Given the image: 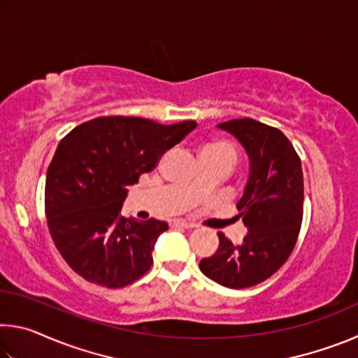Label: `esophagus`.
<instances>
[{
  "label": "esophagus",
  "instance_id": "esophagus-1",
  "mask_svg": "<svg viewBox=\"0 0 358 358\" xmlns=\"http://www.w3.org/2000/svg\"><path fill=\"white\" fill-rule=\"evenodd\" d=\"M172 226L173 227H180V229H192L194 224L187 222V221H183V220H177V221L172 222Z\"/></svg>",
  "mask_w": 358,
  "mask_h": 358
}]
</instances>
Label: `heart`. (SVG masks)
Segmentation results:
<instances>
[{
  "instance_id": "b5f03b06",
  "label": "heart",
  "mask_w": 358,
  "mask_h": 358,
  "mask_svg": "<svg viewBox=\"0 0 358 358\" xmlns=\"http://www.w3.org/2000/svg\"><path fill=\"white\" fill-rule=\"evenodd\" d=\"M220 150H222V151H230V153L235 155V153H234V148L230 147V145L224 143V142H215V143H210V145H207V147H205V148L202 150V153H205V151H220ZM192 192H194V194H197V187H196V185H192Z\"/></svg>"
}]
</instances>
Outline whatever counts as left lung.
I'll list each match as a JSON object with an SVG mask.
<instances>
[{"label":"left lung","mask_w":358,"mask_h":358,"mask_svg":"<svg viewBox=\"0 0 358 358\" xmlns=\"http://www.w3.org/2000/svg\"><path fill=\"white\" fill-rule=\"evenodd\" d=\"M245 148L250 175L238 217L248 227L240 245L217 232L220 246L201 260V271L229 289H246L265 281L289 259L303 217V172L299 155L280 129L252 118L217 124Z\"/></svg>","instance_id":"obj_1"}]
</instances>
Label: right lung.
Returning <instances> with one entry per match:
<instances>
[{
	"label": "right lung",
	"instance_id": "right-lung-1",
	"mask_svg": "<svg viewBox=\"0 0 358 358\" xmlns=\"http://www.w3.org/2000/svg\"><path fill=\"white\" fill-rule=\"evenodd\" d=\"M137 117H101L72 129L55 151L45 180V216L59 254L77 275L108 289L124 287L153 264L167 222L121 216L128 186L196 128Z\"/></svg>",
	"mask_w": 358,
	"mask_h": 358
}]
</instances>
